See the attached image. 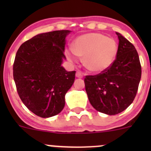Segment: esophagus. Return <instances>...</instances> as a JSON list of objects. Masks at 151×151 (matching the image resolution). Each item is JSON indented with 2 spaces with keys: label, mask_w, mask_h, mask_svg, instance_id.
<instances>
[{
  "label": "esophagus",
  "mask_w": 151,
  "mask_h": 151,
  "mask_svg": "<svg viewBox=\"0 0 151 151\" xmlns=\"http://www.w3.org/2000/svg\"><path fill=\"white\" fill-rule=\"evenodd\" d=\"M76 77H77V78H83V73H82L81 71H77V72L76 73Z\"/></svg>",
  "instance_id": "1"
}]
</instances>
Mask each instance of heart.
Listing matches in <instances>:
<instances>
[{"mask_svg":"<svg viewBox=\"0 0 151 151\" xmlns=\"http://www.w3.org/2000/svg\"><path fill=\"white\" fill-rule=\"evenodd\" d=\"M71 61L77 55L83 58V64L91 72L99 74L110 68L118 54V45L112 38L98 33H85L75 39L73 48L67 50Z\"/></svg>","mask_w":151,"mask_h":151,"instance_id":"obj_1","label":"heart"}]
</instances>
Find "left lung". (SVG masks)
<instances>
[{"label": "left lung", "instance_id": "obj_1", "mask_svg": "<svg viewBox=\"0 0 151 151\" xmlns=\"http://www.w3.org/2000/svg\"><path fill=\"white\" fill-rule=\"evenodd\" d=\"M118 54L110 68L85 78V91L97 111L113 115L123 112L134 99L141 78V65L134 46L116 32Z\"/></svg>", "mask_w": 151, "mask_h": 151}]
</instances>
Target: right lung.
Listing matches in <instances>:
<instances>
[{
	"mask_svg": "<svg viewBox=\"0 0 151 151\" xmlns=\"http://www.w3.org/2000/svg\"><path fill=\"white\" fill-rule=\"evenodd\" d=\"M71 30L38 34L24 42L17 52L13 76L17 91L29 110L41 118L60 113L65 95L72 86L75 71L61 66L66 37Z\"/></svg>",
	"mask_w": 151,
	"mask_h": 151,
	"instance_id": "right-lung-1",
	"label": "right lung"
}]
</instances>
